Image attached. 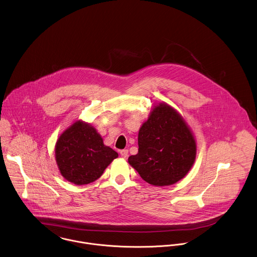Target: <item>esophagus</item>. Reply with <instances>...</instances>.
<instances>
[{"mask_svg": "<svg viewBox=\"0 0 257 257\" xmlns=\"http://www.w3.org/2000/svg\"><path fill=\"white\" fill-rule=\"evenodd\" d=\"M120 155L122 158H126L128 156V150L127 149H124V150H121L120 151Z\"/></svg>", "mask_w": 257, "mask_h": 257, "instance_id": "1", "label": "esophagus"}]
</instances>
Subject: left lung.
Wrapping results in <instances>:
<instances>
[{"label": "left lung", "instance_id": "obj_1", "mask_svg": "<svg viewBox=\"0 0 257 257\" xmlns=\"http://www.w3.org/2000/svg\"><path fill=\"white\" fill-rule=\"evenodd\" d=\"M138 153L129 164L147 183L163 187L183 179L196 159V141L180 114L167 104L156 106L138 135Z\"/></svg>", "mask_w": 257, "mask_h": 257}]
</instances>
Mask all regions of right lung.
<instances>
[{"instance_id": "right-lung-1", "label": "right lung", "mask_w": 257, "mask_h": 257, "mask_svg": "<svg viewBox=\"0 0 257 257\" xmlns=\"http://www.w3.org/2000/svg\"><path fill=\"white\" fill-rule=\"evenodd\" d=\"M117 157V152L103 144L93 127L80 121L65 130L55 145V160L61 175L75 185L96 181Z\"/></svg>"}]
</instances>
